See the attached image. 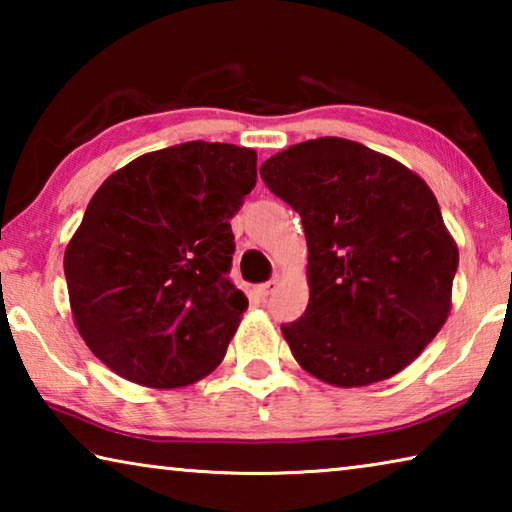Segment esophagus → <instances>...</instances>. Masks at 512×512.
Wrapping results in <instances>:
<instances>
[{
    "label": "esophagus",
    "mask_w": 512,
    "mask_h": 512,
    "mask_svg": "<svg viewBox=\"0 0 512 512\" xmlns=\"http://www.w3.org/2000/svg\"><path fill=\"white\" fill-rule=\"evenodd\" d=\"M275 287H277V280H268V282H264V284H259V287L255 289V296H257L259 300H266L268 296H271Z\"/></svg>",
    "instance_id": "34e87169"
}]
</instances>
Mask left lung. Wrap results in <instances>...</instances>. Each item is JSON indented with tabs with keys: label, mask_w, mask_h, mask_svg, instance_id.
<instances>
[{
	"label": "left lung",
	"mask_w": 512,
	"mask_h": 512,
	"mask_svg": "<svg viewBox=\"0 0 512 512\" xmlns=\"http://www.w3.org/2000/svg\"><path fill=\"white\" fill-rule=\"evenodd\" d=\"M259 176L307 237L309 305L282 325L293 357L341 388L404 370L445 325L458 268L427 183L343 137L293 144Z\"/></svg>",
	"instance_id": "8db88e82"
}]
</instances>
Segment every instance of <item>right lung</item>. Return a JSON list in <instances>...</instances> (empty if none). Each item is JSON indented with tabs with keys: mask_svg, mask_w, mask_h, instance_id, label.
<instances>
[{
	"mask_svg": "<svg viewBox=\"0 0 512 512\" xmlns=\"http://www.w3.org/2000/svg\"><path fill=\"white\" fill-rule=\"evenodd\" d=\"M257 183V153L185 142L140 155L92 196L65 250L69 305L88 348L149 388L219 366L248 298L228 277L230 219Z\"/></svg>",
	"mask_w": 512,
	"mask_h": 512,
	"instance_id": "1",
	"label": "right lung"
}]
</instances>
